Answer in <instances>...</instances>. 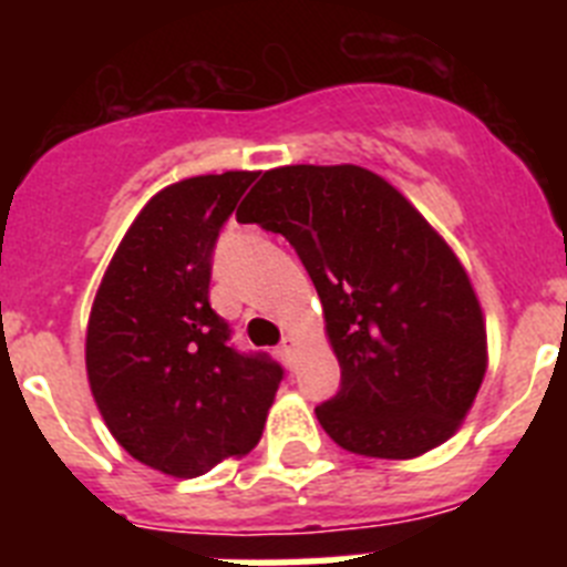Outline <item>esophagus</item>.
<instances>
[{
  "label": "esophagus",
  "instance_id": "esophagus-1",
  "mask_svg": "<svg viewBox=\"0 0 567 567\" xmlns=\"http://www.w3.org/2000/svg\"><path fill=\"white\" fill-rule=\"evenodd\" d=\"M292 349H295V340L292 338H287L284 340V343H280V352H284V358H292Z\"/></svg>",
  "mask_w": 567,
  "mask_h": 567
}]
</instances>
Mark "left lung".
<instances>
[{"label":"left lung","instance_id":"left-lung-1","mask_svg":"<svg viewBox=\"0 0 567 567\" xmlns=\"http://www.w3.org/2000/svg\"><path fill=\"white\" fill-rule=\"evenodd\" d=\"M240 224L280 233L318 289L340 392L315 409L352 454L412 460L471 412L488 338L454 249L383 175L289 164L260 175Z\"/></svg>","mask_w":567,"mask_h":567}]
</instances>
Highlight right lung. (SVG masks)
<instances>
[{
  "label": "right lung",
  "mask_w": 567,
  "mask_h": 567,
  "mask_svg": "<svg viewBox=\"0 0 567 567\" xmlns=\"http://www.w3.org/2000/svg\"><path fill=\"white\" fill-rule=\"evenodd\" d=\"M255 175H195L155 193L90 309L84 363L104 425L169 477H202L252 452L284 378L264 354L235 352L209 307L215 238Z\"/></svg>",
  "instance_id": "add662e5"
}]
</instances>
